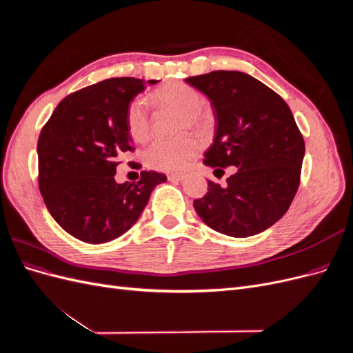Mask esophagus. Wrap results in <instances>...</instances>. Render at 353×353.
<instances>
[{"label": "esophagus", "mask_w": 353, "mask_h": 353, "mask_svg": "<svg viewBox=\"0 0 353 353\" xmlns=\"http://www.w3.org/2000/svg\"><path fill=\"white\" fill-rule=\"evenodd\" d=\"M169 181H183L184 179V175H179V174H175V175H169L168 176Z\"/></svg>", "instance_id": "esophagus-1"}]
</instances>
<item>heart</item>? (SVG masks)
I'll return each mask as SVG.
<instances>
[{
	"label": "heart",
	"mask_w": 353,
	"mask_h": 353,
	"mask_svg": "<svg viewBox=\"0 0 353 353\" xmlns=\"http://www.w3.org/2000/svg\"><path fill=\"white\" fill-rule=\"evenodd\" d=\"M150 101L159 109H175L181 112L179 130L206 132L213 123V116L208 105L203 104L201 94L191 85L172 82L162 85L150 92ZM126 131L134 141L143 143L152 134V114L143 100L135 99L128 104L125 112ZM199 152V143L188 134L172 140L159 138L147 147L144 160L148 168L160 172H181Z\"/></svg>",
	"instance_id": "heart-1"
}]
</instances>
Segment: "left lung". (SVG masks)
<instances>
[{
	"instance_id": "8db88e82",
	"label": "left lung",
	"mask_w": 353,
	"mask_h": 353,
	"mask_svg": "<svg viewBox=\"0 0 353 353\" xmlns=\"http://www.w3.org/2000/svg\"><path fill=\"white\" fill-rule=\"evenodd\" d=\"M185 81L208 95L216 113L215 141L203 163L218 178L223 168H237L227 185L208 181V193L193 201L197 215L230 237L265 231L290 208L301 184L305 141L290 108L243 72L215 70Z\"/></svg>"
}]
</instances>
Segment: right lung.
Returning a JSON list of instances; mask_svg holds the SVG:
<instances>
[{
  "instance_id": "right-lung-1",
  "label": "right lung",
  "mask_w": 353,
  "mask_h": 353,
  "mask_svg": "<svg viewBox=\"0 0 353 353\" xmlns=\"http://www.w3.org/2000/svg\"><path fill=\"white\" fill-rule=\"evenodd\" d=\"M143 90L137 78L97 82L63 99L42 126L39 191L51 216L81 241L103 244L121 237L140 218L153 188L166 183L153 170H143L135 184L114 181L121 159L134 152L125 112Z\"/></svg>"
}]
</instances>
